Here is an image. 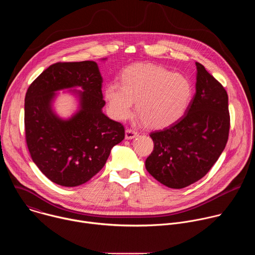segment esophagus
<instances>
[{
	"label": "esophagus",
	"instance_id": "1",
	"mask_svg": "<svg viewBox=\"0 0 255 255\" xmlns=\"http://www.w3.org/2000/svg\"><path fill=\"white\" fill-rule=\"evenodd\" d=\"M136 136H138V132L136 130L131 129V128L126 129V131H125V138L126 139H133Z\"/></svg>",
	"mask_w": 255,
	"mask_h": 255
}]
</instances>
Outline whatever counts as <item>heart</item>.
<instances>
[{"mask_svg": "<svg viewBox=\"0 0 255 255\" xmlns=\"http://www.w3.org/2000/svg\"><path fill=\"white\" fill-rule=\"evenodd\" d=\"M193 88L181 75L154 64H133L121 74V84L105 88L109 111L117 120L128 118L137 101V114L151 128H163L183 116L190 106Z\"/></svg>", "mask_w": 255, "mask_h": 255, "instance_id": "obj_1", "label": "heart"}]
</instances>
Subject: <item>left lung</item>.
Masks as SVG:
<instances>
[{
  "instance_id": "1",
  "label": "left lung",
  "mask_w": 255,
  "mask_h": 255,
  "mask_svg": "<svg viewBox=\"0 0 255 255\" xmlns=\"http://www.w3.org/2000/svg\"><path fill=\"white\" fill-rule=\"evenodd\" d=\"M197 66L196 94L186 114L168 127L150 133L154 147L145 160L147 171L160 184L183 189L205 176L228 141L230 115L224 87Z\"/></svg>"
}]
</instances>
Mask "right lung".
Listing matches in <instances>:
<instances>
[{"instance_id":"add662e5","label":"right lung","mask_w":255,"mask_h":255,"mask_svg":"<svg viewBox=\"0 0 255 255\" xmlns=\"http://www.w3.org/2000/svg\"><path fill=\"white\" fill-rule=\"evenodd\" d=\"M103 79L95 61L56 62L28 88L25 96V138L34 163L62 187L83 185L105 165L111 149L125 137L124 126L102 109ZM80 86L81 109L68 121L51 109L56 90Z\"/></svg>"}]
</instances>
